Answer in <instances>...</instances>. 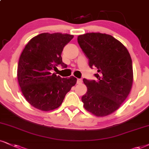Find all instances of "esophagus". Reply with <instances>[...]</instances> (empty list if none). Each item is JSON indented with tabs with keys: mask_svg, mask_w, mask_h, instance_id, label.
Segmentation results:
<instances>
[{
	"mask_svg": "<svg viewBox=\"0 0 149 149\" xmlns=\"http://www.w3.org/2000/svg\"><path fill=\"white\" fill-rule=\"evenodd\" d=\"M77 83L78 84H82V79H77Z\"/></svg>",
	"mask_w": 149,
	"mask_h": 149,
	"instance_id": "34e87169",
	"label": "esophagus"
}]
</instances>
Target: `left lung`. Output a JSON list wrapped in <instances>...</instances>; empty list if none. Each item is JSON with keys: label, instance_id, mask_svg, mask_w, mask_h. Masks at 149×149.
I'll return each mask as SVG.
<instances>
[{"label": "left lung", "instance_id": "1", "mask_svg": "<svg viewBox=\"0 0 149 149\" xmlns=\"http://www.w3.org/2000/svg\"><path fill=\"white\" fill-rule=\"evenodd\" d=\"M77 41L91 68H97L96 80L84 79L87 92L81 97L84 108L97 117L117 111L129 95L133 81L132 59L123 44L109 34L86 33Z\"/></svg>", "mask_w": 149, "mask_h": 149}]
</instances>
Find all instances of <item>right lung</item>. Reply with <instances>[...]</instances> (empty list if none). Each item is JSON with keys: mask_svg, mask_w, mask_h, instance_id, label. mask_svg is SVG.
I'll use <instances>...</instances> for the list:
<instances>
[{"mask_svg": "<svg viewBox=\"0 0 149 149\" xmlns=\"http://www.w3.org/2000/svg\"><path fill=\"white\" fill-rule=\"evenodd\" d=\"M74 36L61 33H42L25 45L19 58L17 77L27 102L42 111H49L61 105L65 95L77 83V79L61 78L53 69L66 67L61 53Z\"/></svg>", "mask_w": 149, "mask_h": 149, "instance_id": "1", "label": "right lung"}]
</instances>
